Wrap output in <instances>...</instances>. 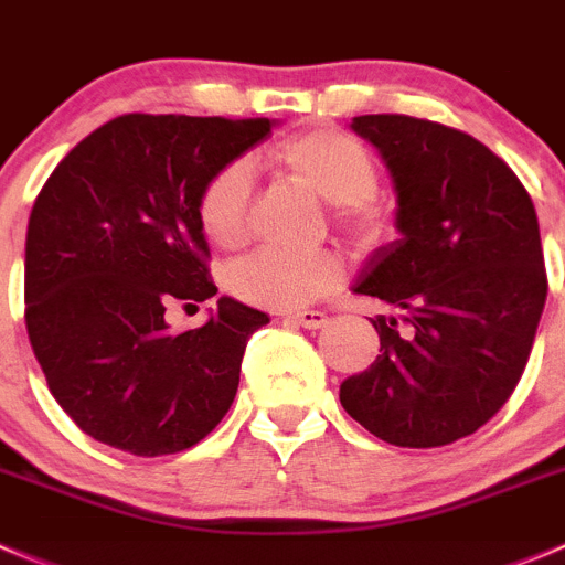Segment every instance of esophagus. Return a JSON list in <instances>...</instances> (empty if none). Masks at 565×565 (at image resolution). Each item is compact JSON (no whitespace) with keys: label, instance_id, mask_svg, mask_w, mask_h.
Instances as JSON below:
<instances>
[{"label":"esophagus","instance_id":"34e87169","mask_svg":"<svg viewBox=\"0 0 565 565\" xmlns=\"http://www.w3.org/2000/svg\"><path fill=\"white\" fill-rule=\"evenodd\" d=\"M284 320L295 322V326L309 328V331H317V328L326 326L328 317L322 315V311H287V315H284Z\"/></svg>","mask_w":565,"mask_h":565}]
</instances>
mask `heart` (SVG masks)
<instances>
[{
	"instance_id": "obj_1",
	"label": "heart",
	"mask_w": 565,
	"mask_h": 565,
	"mask_svg": "<svg viewBox=\"0 0 565 565\" xmlns=\"http://www.w3.org/2000/svg\"><path fill=\"white\" fill-rule=\"evenodd\" d=\"M276 160L295 179L315 190L328 204L342 206V221L355 237L375 243L386 237L388 221L370 201L377 184L370 151L337 129H315L278 146ZM250 168L232 162L206 182L199 201V217L206 237L221 248H237L248 234ZM342 278V265L331 254H287L256 250L228 273L234 292L267 309H300L331 292Z\"/></svg>"
}]
</instances>
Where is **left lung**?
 Masks as SVG:
<instances>
[{
    "label": "left lung",
    "instance_id": "left-lung-1",
    "mask_svg": "<svg viewBox=\"0 0 565 565\" xmlns=\"http://www.w3.org/2000/svg\"><path fill=\"white\" fill-rule=\"evenodd\" d=\"M350 129L388 168L399 237L353 281L394 315L370 317L381 355L339 399L388 445H450L505 405L533 350L546 303L535 206L472 135L411 115H359Z\"/></svg>",
    "mask_w": 565,
    "mask_h": 565
}]
</instances>
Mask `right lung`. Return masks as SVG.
Segmentation results:
<instances>
[{
    "label": "right lung",
    "mask_w": 565,
    "mask_h": 565,
    "mask_svg": "<svg viewBox=\"0 0 565 565\" xmlns=\"http://www.w3.org/2000/svg\"><path fill=\"white\" fill-rule=\"evenodd\" d=\"M273 126L120 115L76 143L38 193L24 248L26 333L49 392L102 445L171 456L232 408L245 344L270 317L223 295L204 326L177 333L166 309L217 295L201 193Z\"/></svg>",
    "instance_id": "obj_1"
}]
</instances>
